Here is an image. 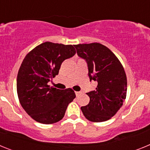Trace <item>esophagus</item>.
<instances>
[{"mask_svg":"<svg viewBox=\"0 0 150 150\" xmlns=\"http://www.w3.org/2000/svg\"><path fill=\"white\" fill-rule=\"evenodd\" d=\"M82 92L81 91H75V94H76V96H79L80 94H81Z\"/></svg>","mask_w":150,"mask_h":150,"instance_id":"esophagus-1","label":"esophagus"}]
</instances>
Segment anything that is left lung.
<instances>
[{
  "label": "left lung",
  "instance_id": "1",
  "mask_svg": "<svg viewBox=\"0 0 150 150\" xmlns=\"http://www.w3.org/2000/svg\"><path fill=\"white\" fill-rule=\"evenodd\" d=\"M78 56L84 59L88 76L98 83L87 92L90 100L81 107L87 120L100 122L110 120L121 108L126 98L127 78L122 64L109 49L98 43L75 45Z\"/></svg>",
  "mask_w": 150,
  "mask_h": 150
}]
</instances>
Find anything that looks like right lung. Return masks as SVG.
<instances>
[{"instance_id": "1", "label": "right lung", "mask_w": 150, "mask_h": 150, "mask_svg": "<svg viewBox=\"0 0 150 150\" xmlns=\"http://www.w3.org/2000/svg\"><path fill=\"white\" fill-rule=\"evenodd\" d=\"M75 54L72 45L45 42L24 59L17 76V93L23 109L35 121L43 124L60 121L75 98L71 88L61 90L48 86L59 74L62 62Z\"/></svg>"}]
</instances>
